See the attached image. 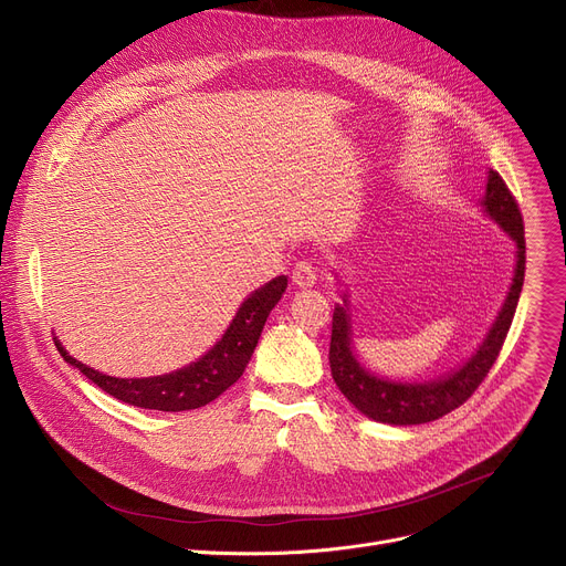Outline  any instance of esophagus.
I'll return each mask as SVG.
<instances>
[{"label":"esophagus","mask_w":566,"mask_h":566,"mask_svg":"<svg viewBox=\"0 0 566 566\" xmlns=\"http://www.w3.org/2000/svg\"><path fill=\"white\" fill-rule=\"evenodd\" d=\"M291 282H293L295 286H298V289H312V286L316 284V271H314V265L307 263V261H301L298 265L293 268Z\"/></svg>","instance_id":"1"}]
</instances>
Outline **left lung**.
I'll list each match as a JSON object with an SVG mask.
<instances>
[{
    "mask_svg": "<svg viewBox=\"0 0 566 566\" xmlns=\"http://www.w3.org/2000/svg\"><path fill=\"white\" fill-rule=\"evenodd\" d=\"M482 213L493 220L500 231L510 238L516 250V263L512 284L504 295V303L497 310L489 333L480 342V346L472 350L470 358H465L457 369L427 378V380H397L388 376H378L369 371L360 360L358 353L353 348V323H350V301L344 291L342 303L335 305L333 312V337H331V371L337 382L342 395L367 415L374 422L395 424V427H410V424H424L433 422L442 415L459 408L493 367L497 353L504 344V337L510 333V325L518 305V295L523 289L525 277V231L523 218L512 192L504 186L497 171L489 169L486 176V192L480 199ZM335 273V271H333ZM337 282L339 275L335 273Z\"/></svg>",
    "mask_w": 566,
    "mask_h": 566,
    "instance_id": "left-lung-1",
    "label": "left lung"
}]
</instances>
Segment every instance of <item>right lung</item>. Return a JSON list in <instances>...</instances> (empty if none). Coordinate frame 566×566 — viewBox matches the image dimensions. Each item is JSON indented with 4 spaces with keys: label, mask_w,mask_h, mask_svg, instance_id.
I'll list each match as a JSON object with an SVG mask.
<instances>
[{
    "label": "right lung",
    "mask_w": 566,
    "mask_h": 566,
    "mask_svg": "<svg viewBox=\"0 0 566 566\" xmlns=\"http://www.w3.org/2000/svg\"><path fill=\"white\" fill-rule=\"evenodd\" d=\"M289 277L280 275L263 286L254 289L238 307L222 337L208 348L195 363L160 376L146 378H118L107 376L94 367L82 365L77 358L64 348V344L54 337V344L62 358L84 374L88 380L109 397L148 410L181 412L201 408L218 399L224 390L243 376L252 353L259 344L261 331L268 314L275 310L286 291Z\"/></svg>",
    "instance_id": "add662e5"
}]
</instances>
